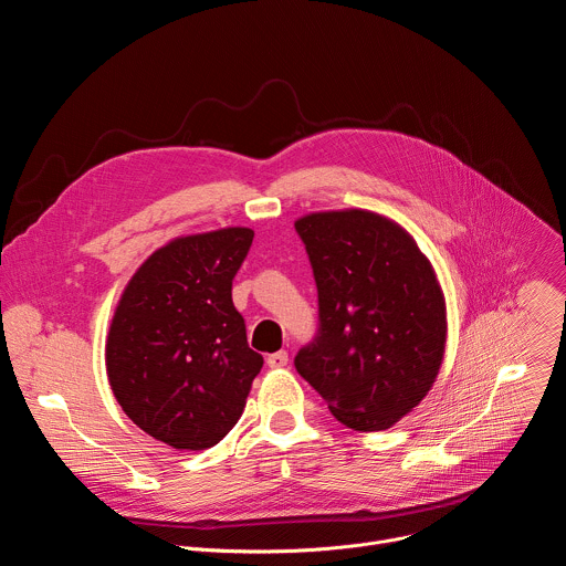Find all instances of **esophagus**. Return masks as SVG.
<instances>
[{"instance_id": "esophagus-1", "label": "esophagus", "mask_w": 566, "mask_h": 566, "mask_svg": "<svg viewBox=\"0 0 566 566\" xmlns=\"http://www.w3.org/2000/svg\"><path fill=\"white\" fill-rule=\"evenodd\" d=\"M268 366H270V368H285V366H287V353H285V350H279V353L268 355Z\"/></svg>"}]
</instances>
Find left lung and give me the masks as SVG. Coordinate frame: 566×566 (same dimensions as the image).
Returning a JSON list of instances; mask_svg holds the SVG:
<instances>
[{"label":"left lung","instance_id":"8db88e82","mask_svg":"<svg viewBox=\"0 0 566 566\" xmlns=\"http://www.w3.org/2000/svg\"><path fill=\"white\" fill-rule=\"evenodd\" d=\"M318 296V327L296 373L355 430H386L430 390L446 346L434 272L392 220L323 211L294 222Z\"/></svg>","mask_w":566,"mask_h":566}]
</instances>
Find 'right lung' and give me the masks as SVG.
Returning a JSON list of instances; mask_svg holds the SVG:
<instances>
[{
    "mask_svg": "<svg viewBox=\"0 0 566 566\" xmlns=\"http://www.w3.org/2000/svg\"><path fill=\"white\" fill-rule=\"evenodd\" d=\"M252 241L248 228L171 241L134 274L111 321V390L138 428L174 448L218 443L263 368L232 301Z\"/></svg>",
    "mask_w": 566,
    "mask_h": 566,
    "instance_id": "obj_1",
    "label": "right lung"
}]
</instances>
